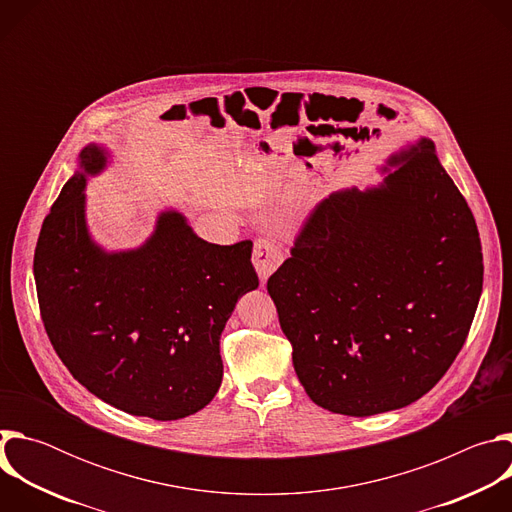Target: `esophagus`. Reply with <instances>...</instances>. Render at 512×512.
<instances>
[{
	"label": "esophagus",
	"mask_w": 512,
	"mask_h": 512,
	"mask_svg": "<svg viewBox=\"0 0 512 512\" xmlns=\"http://www.w3.org/2000/svg\"><path fill=\"white\" fill-rule=\"evenodd\" d=\"M283 261V253L281 247L273 241V239H257L253 245V265L261 277V281H265Z\"/></svg>",
	"instance_id": "34e87169"
}]
</instances>
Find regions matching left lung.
Masks as SVG:
<instances>
[{
	"instance_id": "obj_1",
	"label": "left lung",
	"mask_w": 512,
	"mask_h": 512,
	"mask_svg": "<svg viewBox=\"0 0 512 512\" xmlns=\"http://www.w3.org/2000/svg\"><path fill=\"white\" fill-rule=\"evenodd\" d=\"M383 184L322 200L267 291L308 397L367 417L435 387L470 332L482 294L472 210L421 137Z\"/></svg>"
}]
</instances>
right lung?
<instances>
[{"mask_svg": "<svg viewBox=\"0 0 512 512\" xmlns=\"http://www.w3.org/2000/svg\"><path fill=\"white\" fill-rule=\"evenodd\" d=\"M107 150L87 145L38 237L34 279L46 334L83 387L139 417L172 421L206 407L223 381L221 334L259 285L251 241L212 245L176 210L131 251L107 253L87 229V176Z\"/></svg>", "mask_w": 512, "mask_h": 512, "instance_id": "1", "label": "right lung"}]
</instances>
